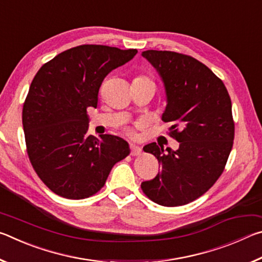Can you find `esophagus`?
Segmentation results:
<instances>
[{
    "mask_svg": "<svg viewBox=\"0 0 262 262\" xmlns=\"http://www.w3.org/2000/svg\"><path fill=\"white\" fill-rule=\"evenodd\" d=\"M142 152V149L141 147L136 144H130V155L132 156H139V155Z\"/></svg>",
    "mask_w": 262,
    "mask_h": 262,
    "instance_id": "esophagus-1",
    "label": "esophagus"
}]
</instances>
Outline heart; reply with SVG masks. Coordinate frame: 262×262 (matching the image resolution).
I'll return each mask as SVG.
<instances>
[{
    "label": "heart",
    "mask_w": 262,
    "mask_h": 262,
    "mask_svg": "<svg viewBox=\"0 0 262 262\" xmlns=\"http://www.w3.org/2000/svg\"><path fill=\"white\" fill-rule=\"evenodd\" d=\"M134 81H141V82H147V83H150V84H152V85H155L154 84V82H152V79L150 78L149 76H145V75H141V76H137Z\"/></svg>",
    "instance_id": "heart-1"
}]
</instances>
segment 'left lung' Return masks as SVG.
I'll return each mask as SVG.
<instances>
[{
  "label": "left lung",
  "instance_id": "left-lung-1",
  "mask_svg": "<svg viewBox=\"0 0 262 262\" xmlns=\"http://www.w3.org/2000/svg\"><path fill=\"white\" fill-rule=\"evenodd\" d=\"M161 76L166 94L162 115L170 136L179 142L172 150L155 142L143 148L162 165L141 188L165 207L187 205L205 194L223 172L231 152L234 123L231 99L224 83L192 56L170 51L142 52Z\"/></svg>",
  "mask_w": 262,
  "mask_h": 262
}]
</instances>
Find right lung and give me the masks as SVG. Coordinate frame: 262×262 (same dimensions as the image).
<instances>
[{"label":"right lung","instance_id":"add662e5","mask_svg":"<svg viewBox=\"0 0 262 262\" xmlns=\"http://www.w3.org/2000/svg\"><path fill=\"white\" fill-rule=\"evenodd\" d=\"M136 50L81 45L57 54L35 74L23 106L30 162L52 192L70 200L96 194L115 163L130 152L127 141L88 135V107H97L104 78Z\"/></svg>","mask_w":262,"mask_h":262}]
</instances>
